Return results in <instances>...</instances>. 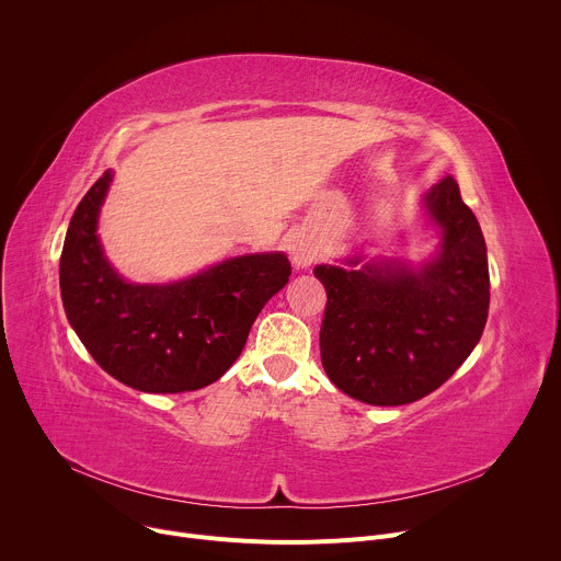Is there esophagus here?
<instances>
[{
  "instance_id": "esophagus-1",
  "label": "esophagus",
  "mask_w": 561,
  "mask_h": 561,
  "mask_svg": "<svg viewBox=\"0 0 561 561\" xmlns=\"http://www.w3.org/2000/svg\"><path fill=\"white\" fill-rule=\"evenodd\" d=\"M288 251H290V257H293V262L297 264V266H308L312 260H314V251H312V247L308 244V239L306 237H301V234H295L293 239H290V244H288Z\"/></svg>"
}]
</instances>
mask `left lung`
<instances>
[{
    "mask_svg": "<svg viewBox=\"0 0 561 561\" xmlns=\"http://www.w3.org/2000/svg\"><path fill=\"white\" fill-rule=\"evenodd\" d=\"M426 208L442 228V249L420 273L394 262L312 271L329 297L319 331L324 370L364 404L402 407L437 390L486 327V242L453 175L431 188Z\"/></svg>",
    "mask_w": 561,
    "mask_h": 561,
    "instance_id": "1",
    "label": "left lung"
}]
</instances>
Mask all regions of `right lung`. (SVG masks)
<instances>
[{
  "label": "right lung",
  "instance_id": "right-lung-1",
  "mask_svg": "<svg viewBox=\"0 0 561 561\" xmlns=\"http://www.w3.org/2000/svg\"><path fill=\"white\" fill-rule=\"evenodd\" d=\"M111 180L106 171L91 186L66 232L59 288L68 322L93 359L135 390L204 388L234 364L255 317L286 286L288 257L244 255L175 284H126L95 234Z\"/></svg>",
  "mask_w": 561,
  "mask_h": 561
}]
</instances>
